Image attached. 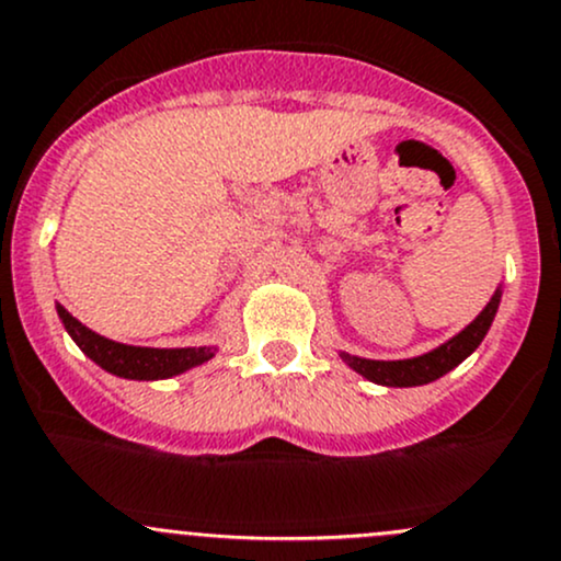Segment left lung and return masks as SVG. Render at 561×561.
<instances>
[{"instance_id":"left-lung-1","label":"left lung","mask_w":561,"mask_h":561,"mask_svg":"<svg viewBox=\"0 0 561 561\" xmlns=\"http://www.w3.org/2000/svg\"><path fill=\"white\" fill-rule=\"evenodd\" d=\"M500 306V290L494 293L492 300L486 304V309L470 322L468 328L459 335H454L451 341H446L438 350L427 352L422 357L411 359H363L355 355H341L350 368H355L357 374H363L365 379L376 381V385L385 387H420L427 385V381L440 379L444 374H449L451 368H457L465 357L473 355L476 346L481 344L483 335H486L489 325H492L494 314H497Z\"/></svg>"}]
</instances>
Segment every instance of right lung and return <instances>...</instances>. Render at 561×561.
<instances>
[{
  "label": "right lung",
  "mask_w": 561,
  "mask_h": 561,
  "mask_svg": "<svg viewBox=\"0 0 561 561\" xmlns=\"http://www.w3.org/2000/svg\"><path fill=\"white\" fill-rule=\"evenodd\" d=\"M58 317H61L64 328L75 339V344L85 352L96 365H102L110 374L123 376V379H169V376L185 374L187 368H196L215 355L211 346H187V350H150V346H128L117 344V341L104 339V335L88 330L82 322L75 320L64 306H56Z\"/></svg>",
  "instance_id": "obj_1"
}]
</instances>
